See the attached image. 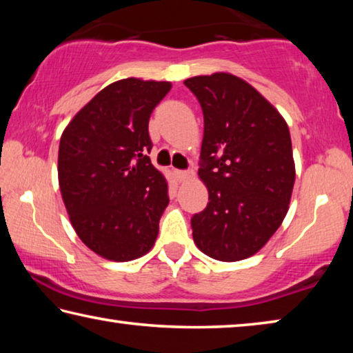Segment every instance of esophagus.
<instances>
[{"label":"esophagus","instance_id":"obj_1","mask_svg":"<svg viewBox=\"0 0 353 353\" xmlns=\"http://www.w3.org/2000/svg\"><path fill=\"white\" fill-rule=\"evenodd\" d=\"M194 177V171L187 170V171H177V179L181 182L188 181V179H193Z\"/></svg>","mask_w":353,"mask_h":353}]
</instances>
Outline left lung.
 I'll return each mask as SVG.
<instances>
[{"label": "left lung", "mask_w": 353, "mask_h": 353, "mask_svg": "<svg viewBox=\"0 0 353 353\" xmlns=\"http://www.w3.org/2000/svg\"><path fill=\"white\" fill-rule=\"evenodd\" d=\"M183 83L204 113L198 174L208 204L191 218L193 240L214 260H244L265 246L288 212L296 179L288 124L234 74Z\"/></svg>", "instance_id": "8db88e82"}]
</instances>
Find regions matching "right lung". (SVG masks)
<instances>
[{"instance_id": "right-lung-1", "label": "right lung", "mask_w": 353, "mask_h": 353, "mask_svg": "<svg viewBox=\"0 0 353 353\" xmlns=\"http://www.w3.org/2000/svg\"><path fill=\"white\" fill-rule=\"evenodd\" d=\"M170 82L128 77L103 88L65 128L59 187L77 236L113 261L145 255L159 235L168 183L148 152L149 118Z\"/></svg>"}]
</instances>
